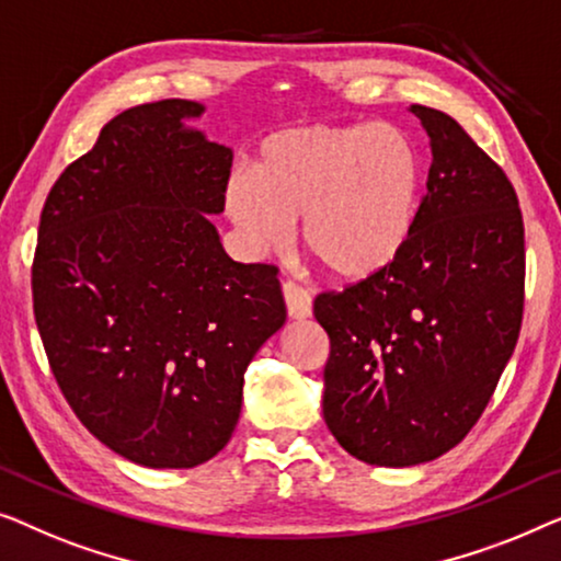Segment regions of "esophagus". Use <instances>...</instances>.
I'll list each match as a JSON object with an SVG mask.
<instances>
[{"mask_svg":"<svg viewBox=\"0 0 561 561\" xmlns=\"http://www.w3.org/2000/svg\"><path fill=\"white\" fill-rule=\"evenodd\" d=\"M282 291H284V302H287V312L289 318L295 320H305L312 314V291L305 287V284H299L295 279H287L282 284Z\"/></svg>","mask_w":561,"mask_h":561,"instance_id":"34e87169","label":"esophagus"}]
</instances>
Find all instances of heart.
<instances>
[{
  "label": "heart",
  "mask_w": 561,
  "mask_h": 561,
  "mask_svg": "<svg viewBox=\"0 0 561 561\" xmlns=\"http://www.w3.org/2000/svg\"><path fill=\"white\" fill-rule=\"evenodd\" d=\"M422 162L407 134L381 124H310L274 131L254 175L228 180L233 224L259 251L302 239L333 279L363 282L397 262L414 233Z\"/></svg>",
  "instance_id": "heart-1"
}]
</instances>
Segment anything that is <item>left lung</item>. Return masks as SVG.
<instances>
[{
	"mask_svg": "<svg viewBox=\"0 0 561 561\" xmlns=\"http://www.w3.org/2000/svg\"><path fill=\"white\" fill-rule=\"evenodd\" d=\"M412 114L432 139L407 249L376 277L314 297L330 337L322 414L353 457L407 468L476 427L524 320V218L514 185L453 116Z\"/></svg>",
	"mask_w": 561,
	"mask_h": 561,
	"instance_id": "1",
	"label": "left lung"
}]
</instances>
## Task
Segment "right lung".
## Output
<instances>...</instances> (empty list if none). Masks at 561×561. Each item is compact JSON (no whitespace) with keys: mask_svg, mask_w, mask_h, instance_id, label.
Wrapping results in <instances>:
<instances>
[{"mask_svg":"<svg viewBox=\"0 0 561 561\" xmlns=\"http://www.w3.org/2000/svg\"><path fill=\"white\" fill-rule=\"evenodd\" d=\"M203 106L139 104L47 193L33 310L62 397L93 437L145 468H195L231 439L243 374L284 325L274 264L226 254L231 149L183 126Z\"/></svg>","mask_w":561,"mask_h":561,"instance_id":"obj_1","label":"right lung"}]
</instances>
